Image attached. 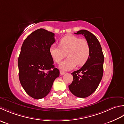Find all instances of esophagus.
<instances>
[{"label": "esophagus", "mask_w": 124, "mask_h": 124, "mask_svg": "<svg viewBox=\"0 0 124 124\" xmlns=\"http://www.w3.org/2000/svg\"><path fill=\"white\" fill-rule=\"evenodd\" d=\"M60 75H64L65 74V72L64 71H62V70H60Z\"/></svg>", "instance_id": "34e87169"}]
</instances>
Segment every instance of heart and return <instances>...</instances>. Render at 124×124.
<instances>
[{
    "label": "heart",
    "instance_id": "heart-1",
    "mask_svg": "<svg viewBox=\"0 0 124 124\" xmlns=\"http://www.w3.org/2000/svg\"><path fill=\"white\" fill-rule=\"evenodd\" d=\"M59 46L50 47L49 53L54 61L59 63L66 54L68 58L59 65L60 69L72 70L77 65L81 66L86 62L90 56V49L88 41L74 35H68L60 40Z\"/></svg>",
    "mask_w": 124,
    "mask_h": 124
}]
</instances>
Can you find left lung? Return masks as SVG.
Returning <instances> with one entry per match:
<instances>
[{"instance_id": "left-lung-1", "label": "left lung", "mask_w": 124, "mask_h": 124, "mask_svg": "<svg viewBox=\"0 0 124 124\" xmlns=\"http://www.w3.org/2000/svg\"><path fill=\"white\" fill-rule=\"evenodd\" d=\"M75 34L85 36L90 46L88 61L79 70L71 73L73 80L69 89L75 96L87 97L96 90L103 74L104 55L99 41L95 35L86 30H81Z\"/></svg>"}]
</instances>
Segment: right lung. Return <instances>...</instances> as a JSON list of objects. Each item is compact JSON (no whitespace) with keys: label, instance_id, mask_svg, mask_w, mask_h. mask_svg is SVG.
<instances>
[{"label":"right lung","instance_id":"add662e5","mask_svg":"<svg viewBox=\"0 0 124 124\" xmlns=\"http://www.w3.org/2000/svg\"><path fill=\"white\" fill-rule=\"evenodd\" d=\"M55 41L54 33L40 28L31 32L22 44L17 62L19 80L27 94L35 99L46 96L59 76L49 53Z\"/></svg>","mask_w":124,"mask_h":124}]
</instances>
